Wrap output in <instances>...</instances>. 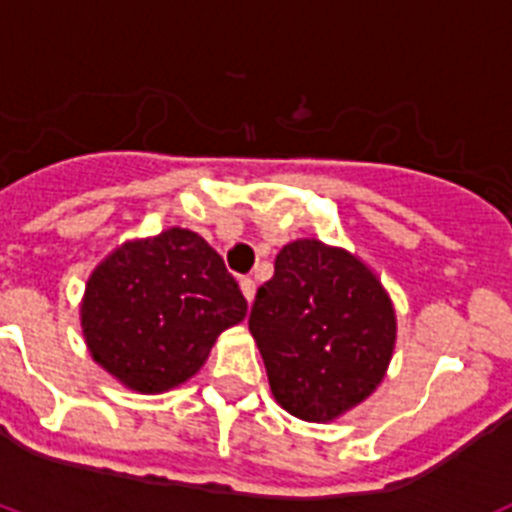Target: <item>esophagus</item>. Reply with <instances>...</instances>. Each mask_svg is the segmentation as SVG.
Instances as JSON below:
<instances>
[{
	"instance_id": "esophagus-1",
	"label": "esophagus",
	"mask_w": 512,
	"mask_h": 512,
	"mask_svg": "<svg viewBox=\"0 0 512 512\" xmlns=\"http://www.w3.org/2000/svg\"><path fill=\"white\" fill-rule=\"evenodd\" d=\"M241 292L248 302H253V295H256V282L251 277L241 279Z\"/></svg>"
}]
</instances>
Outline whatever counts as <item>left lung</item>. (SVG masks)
<instances>
[{
	"label": "left lung",
	"mask_w": 512,
	"mask_h": 512,
	"mask_svg": "<svg viewBox=\"0 0 512 512\" xmlns=\"http://www.w3.org/2000/svg\"><path fill=\"white\" fill-rule=\"evenodd\" d=\"M248 328L287 413L325 423L377 390L395 348V310L356 256L315 238L277 253Z\"/></svg>",
	"instance_id": "8db88e82"
}]
</instances>
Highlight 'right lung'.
<instances>
[{
    "instance_id": "1",
    "label": "right lung",
    "mask_w": 512,
    "mask_h": 512,
    "mask_svg": "<svg viewBox=\"0 0 512 512\" xmlns=\"http://www.w3.org/2000/svg\"><path fill=\"white\" fill-rule=\"evenodd\" d=\"M246 310L217 251L192 230L171 228L125 243L94 269L81 328L97 364L151 395L187 382Z\"/></svg>"
}]
</instances>
